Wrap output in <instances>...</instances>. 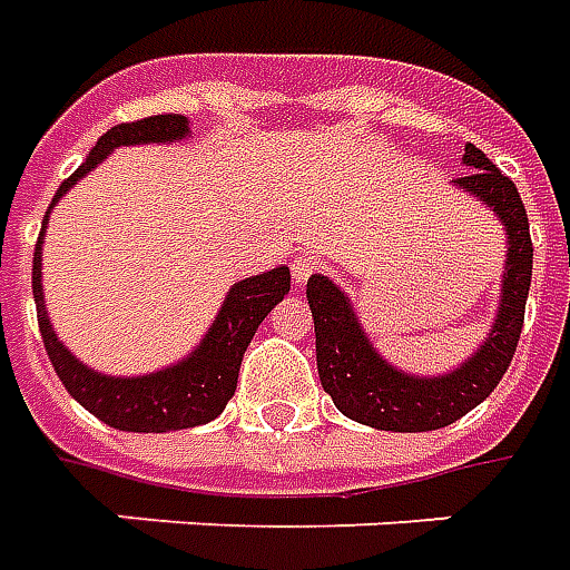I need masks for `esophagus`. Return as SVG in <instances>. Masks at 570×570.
<instances>
[{
  "label": "esophagus",
  "instance_id": "obj_1",
  "mask_svg": "<svg viewBox=\"0 0 570 570\" xmlns=\"http://www.w3.org/2000/svg\"><path fill=\"white\" fill-rule=\"evenodd\" d=\"M316 269H318V257H316V254H301V257H294V264H292L294 282H306V278L313 276Z\"/></svg>",
  "mask_w": 570,
  "mask_h": 570
}]
</instances>
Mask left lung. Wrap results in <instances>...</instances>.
<instances>
[{
    "label": "left lung",
    "instance_id": "1",
    "mask_svg": "<svg viewBox=\"0 0 570 570\" xmlns=\"http://www.w3.org/2000/svg\"><path fill=\"white\" fill-rule=\"evenodd\" d=\"M463 165L472 171L458 177L454 187L475 196L500 217L507 229V266L494 325L485 343L460 368L439 377H417L393 368L362 331L350 297L328 276L306 282V301L316 325L318 381L350 421L386 433H426L448 426L494 393L515 356L534 264L528 214L515 184L500 175L482 149L466 144Z\"/></svg>",
    "mask_w": 570,
    "mask_h": 570
}]
</instances>
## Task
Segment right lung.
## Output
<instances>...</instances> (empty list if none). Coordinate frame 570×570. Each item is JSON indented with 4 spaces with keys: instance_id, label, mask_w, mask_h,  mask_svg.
<instances>
[{
    "instance_id": "add662e5",
    "label": "right lung",
    "mask_w": 570,
    "mask_h": 570,
    "mask_svg": "<svg viewBox=\"0 0 570 570\" xmlns=\"http://www.w3.org/2000/svg\"><path fill=\"white\" fill-rule=\"evenodd\" d=\"M187 135V116H177V112L112 125L110 131L95 144V149L88 153V159L60 184L51 205L79 177H85L95 165L104 163L116 147L175 144ZM48 214H51V208L46 212L42 233H39L33 252V297L46 353L58 371L60 383L67 386V393L107 426L125 430V433H168V430H187V426L214 421L236 393L242 356L252 343L254 331L292 288L288 266H276L269 273L236 282L227 292V301L220 306L208 334L177 365L156 371V374H144V377H110V374L91 371L72 356L48 322L46 292H42V236H46Z\"/></svg>"
}]
</instances>
